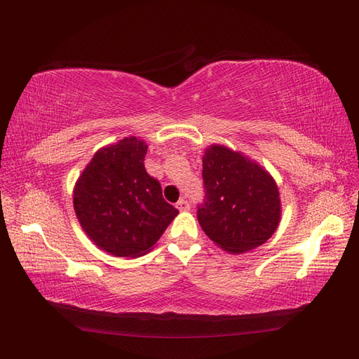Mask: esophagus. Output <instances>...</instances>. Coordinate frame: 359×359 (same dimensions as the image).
<instances>
[{"label": "esophagus", "mask_w": 359, "mask_h": 359, "mask_svg": "<svg viewBox=\"0 0 359 359\" xmlns=\"http://www.w3.org/2000/svg\"><path fill=\"white\" fill-rule=\"evenodd\" d=\"M189 207H191V205H189V202H188L187 199H180V201L177 202V208H179L180 211H187V210H189Z\"/></svg>", "instance_id": "34e87169"}]
</instances>
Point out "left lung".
Wrapping results in <instances>:
<instances>
[{
  "instance_id": "left-lung-1",
  "label": "left lung",
  "mask_w": 359,
  "mask_h": 359,
  "mask_svg": "<svg viewBox=\"0 0 359 359\" xmlns=\"http://www.w3.org/2000/svg\"><path fill=\"white\" fill-rule=\"evenodd\" d=\"M203 201L197 220L228 253H243L271 238L280 219L278 187L261 166L220 144L203 156Z\"/></svg>"
}]
</instances>
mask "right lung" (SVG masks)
Masks as SVG:
<instances>
[{"label":"right lung","mask_w":359,"mask_h":359,"mask_svg":"<svg viewBox=\"0 0 359 359\" xmlns=\"http://www.w3.org/2000/svg\"><path fill=\"white\" fill-rule=\"evenodd\" d=\"M147 143L126 137L100 149L74 189L80 225L95 245L118 257L142 256L179 215L144 170Z\"/></svg>","instance_id":"add662e5"}]
</instances>
